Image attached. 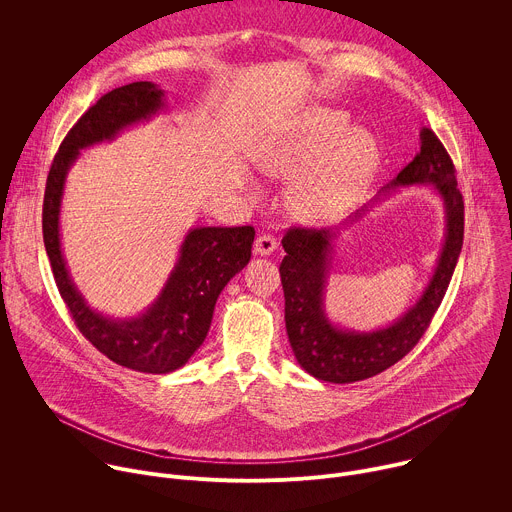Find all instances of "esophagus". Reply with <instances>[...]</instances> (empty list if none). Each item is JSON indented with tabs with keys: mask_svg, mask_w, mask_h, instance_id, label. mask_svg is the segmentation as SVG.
<instances>
[{
	"mask_svg": "<svg viewBox=\"0 0 512 512\" xmlns=\"http://www.w3.org/2000/svg\"><path fill=\"white\" fill-rule=\"evenodd\" d=\"M253 249L257 255H271L277 249V241L271 235H259Z\"/></svg>",
	"mask_w": 512,
	"mask_h": 512,
	"instance_id": "34e87169",
	"label": "esophagus"
}]
</instances>
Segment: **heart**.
Here are the masks:
<instances>
[{"instance_id": "1", "label": "heart", "mask_w": 512, "mask_h": 512, "mask_svg": "<svg viewBox=\"0 0 512 512\" xmlns=\"http://www.w3.org/2000/svg\"><path fill=\"white\" fill-rule=\"evenodd\" d=\"M312 161L291 190V208L306 221H326L371 180L379 150L367 131L350 129L342 111L316 107L259 154L261 170L277 178L294 176Z\"/></svg>"}]
</instances>
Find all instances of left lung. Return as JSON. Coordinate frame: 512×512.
Wrapping results in <instances>:
<instances>
[{
    "mask_svg": "<svg viewBox=\"0 0 512 512\" xmlns=\"http://www.w3.org/2000/svg\"><path fill=\"white\" fill-rule=\"evenodd\" d=\"M419 154L393 178L375 198L407 186H433L444 202L446 235L442 253L419 300L393 324L358 332L330 322L324 308V291L330 275L332 241L340 229L354 225L371 208L362 206L344 227L336 229H289L281 245L285 257L279 265L285 328L300 367L312 377L328 383H354L371 379L401 360L425 334L433 314L440 308L454 275L464 243V200L458 190L456 168L442 141L429 129L419 133ZM373 202V204H375Z\"/></svg>",
    "mask_w": 512,
    "mask_h": 512,
    "instance_id": "obj_1",
    "label": "left lung"
}]
</instances>
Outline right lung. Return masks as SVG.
Wrapping results in <instances>:
<instances>
[{"instance_id":"1","label":"right lung","mask_w":512,"mask_h":512,"mask_svg":"<svg viewBox=\"0 0 512 512\" xmlns=\"http://www.w3.org/2000/svg\"><path fill=\"white\" fill-rule=\"evenodd\" d=\"M164 91L150 81L103 95L62 139L48 172L42 233L60 296L83 336L107 358L137 373L166 375L188 362L204 342L225 285L249 263L253 227H196L180 245L178 261L160 296L143 314L113 318L93 310L68 271L60 243V206L68 170L81 150L115 139L123 129L150 121L166 107Z\"/></svg>"}]
</instances>
